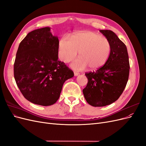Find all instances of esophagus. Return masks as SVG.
I'll return each instance as SVG.
<instances>
[{
    "label": "esophagus",
    "mask_w": 146,
    "mask_h": 146,
    "mask_svg": "<svg viewBox=\"0 0 146 146\" xmlns=\"http://www.w3.org/2000/svg\"><path fill=\"white\" fill-rule=\"evenodd\" d=\"M78 75H79V73H78V72H74V76H77Z\"/></svg>",
    "instance_id": "esophagus-1"
}]
</instances>
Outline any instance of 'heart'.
<instances>
[{
	"instance_id": "1",
	"label": "heart",
	"mask_w": 146,
	"mask_h": 146,
	"mask_svg": "<svg viewBox=\"0 0 146 146\" xmlns=\"http://www.w3.org/2000/svg\"><path fill=\"white\" fill-rule=\"evenodd\" d=\"M111 46L109 39L91 31H82L74 33L70 39L61 37L58 42L60 60L68 63L76 56L79 58L72 63L74 70H82L87 66L90 70L98 69L107 62L111 54Z\"/></svg>"
}]
</instances>
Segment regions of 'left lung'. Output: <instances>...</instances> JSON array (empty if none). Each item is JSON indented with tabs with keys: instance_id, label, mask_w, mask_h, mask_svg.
<instances>
[{
	"instance_id": "1",
	"label": "left lung",
	"mask_w": 146,
	"mask_h": 146,
	"mask_svg": "<svg viewBox=\"0 0 146 146\" xmlns=\"http://www.w3.org/2000/svg\"><path fill=\"white\" fill-rule=\"evenodd\" d=\"M99 31L109 39L111 50L102 67L85 74L88 83L83 93L87 102L93 107H104L117 100L126 86L130 71L125 44L111 30Z\"/></svg>"
}]
</instances>
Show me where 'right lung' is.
<instances>
[{
  "instance_id": "obj_1",
  "label": "right lung",
  "mask_w": 146,
  "mask_h": 146,
  "mask_svg": "<svg viewBox=\"0 0 146 146\" xmlns=\"http://www.w3.org/2000/svg\"><path fill=\"white\" fill-rule=\"evenodd\" d=\"M58 38L50 27L35 30L19 44L14 63V77L24 98L42 106L54 104L64 83L74 72L58 58Z\"/></svg>"
}]
</instances>
